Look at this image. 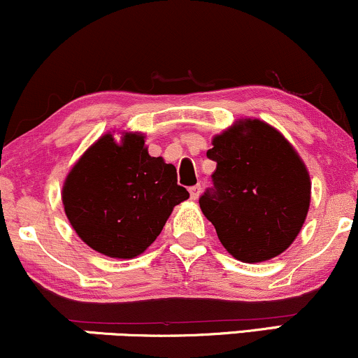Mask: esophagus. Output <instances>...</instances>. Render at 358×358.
<instances>
[{
  "label": "esophagus",
  "instance_id": "esophagus-1",
  "mask_svg": "<svg viewBox=\"0 0 358 358\" xmlns=\"http://www.w3.org/2000/svg\"><path fill=\"white\" fill-rule=\"evenodd\" d=\"M190 196L192 200H196L200 196V185H195V187H190Z\"/></svg>",
  "mask_w": 358,
  "mask_h": 358
}]
</instances>
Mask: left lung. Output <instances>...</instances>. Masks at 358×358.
<instances>
[{"instance_id":"8db88e82","label":"left lung","mask_w":358,"mask_h":358,"mask_svg":"<svg viewBox=\"0 0 358 358\" xmlns=\"http://www.w3.org/2000/svg\"><path fill=\"white\" fill-rule=\"evenodd\" d=\"M212 145L213 188L199 202L222 245L242 262L285 252L305 224L311 196L310 173L296 150L259 119H241Z\"/></svg>"}]
</instances>
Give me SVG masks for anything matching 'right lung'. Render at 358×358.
Masks as SVG:
<instances>
[{
    "mask_svg": "<svg viewBox=\"0 0 358 358\" xmlns=\"http://www.w3.org/2000/svg\"><path fill=\"white\" fill-rule=\"evenodd\" d=\"M190 193L176 183V168L148 153L145 136L104 134L72 166L62 188L69 222L89 248L133 259L153 244L175 205Z\"/></svg>",
    "mask_w": 358,
    "mask_h": 358,
    "instance_id": "right-lung-1",
    "label": "right lung"
}]
</instances>
